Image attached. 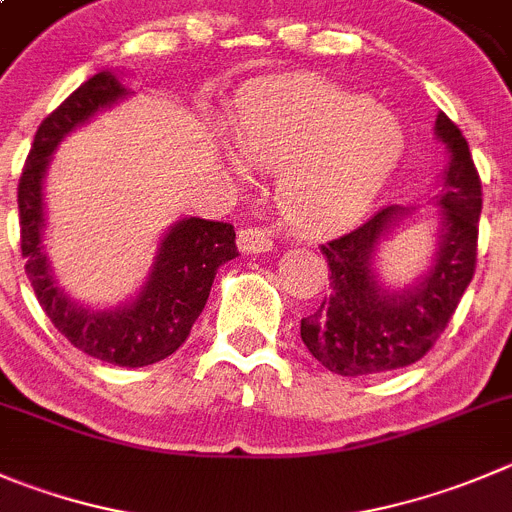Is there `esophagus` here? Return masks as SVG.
<instances>
[{
	"instance_id": "esophagus-1",
	"label": "esophagus",
	"mask_w": 512,
	"mask_h": 512,
	"mask_svg": "<svg viewBox=\"0 0 512 512\" xmlns=\"http://www.w3.org/2000/svg\"><path fill=\"white\" fill-rule=\"evenodd\" d=\"M237 247H240V252H245V255H260V252L272 250V240L265 229L245 227L237 234Z\"/></svg>"
}]
</instances>
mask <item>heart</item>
Segmentation results:
<instances>
[{"label":"heart","instance_id":"heart-1","mask_svg":"<svg viewBox=\"0 0 512 512\" xmlns=\"http://www.w3.org/2000/svg\"><path fill=\"white\" fill-rule=\"evenodd\" d=\"M222 159L237 184L250 166L275 174L293 227L328 232L358 219L389 184L407 136L386 105L315 78L262 80L234 98Z\"/></svg>","mask_w":512,"mask_h":512}]
</instances>
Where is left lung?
<instances>
[{
    "label": "left lung",
    "mask_w": 512,
    "mask_h": 512,
    "mask_svg": "<svg viewBox=\"0 0 512 512\" xmlns=\"http://www.w3.org/2000/svg\"><path fill=\"white\" fill-rule=\"evenodd\" d=\"M434 136L450 164L434 197V255L412 285L394 288L379 278L376 252L414 209L376 212L321 252L328 260V295L300 321V338L315 361L341 376H369L401 369L424 356L447 328L475 272L482 186L460 128L439 113Z\"/></svg>",
    "instance_id": "1"
}]
</instances>
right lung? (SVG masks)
<instances>
[{
	"mask_svg": "<svg viewBox=\"0 0 512 512\" xmlns=\"http://www.w3.org/2000/svg\"><path fill=\"white\" fill-rule=\"evenodd\" d=\"M131 90L113 70L85 80L65 103L40 123L27 164L19 176V234L25 272L37 300L57 331L75 348L113 366L141 369L176 351L189 338L204 310L217 270L237 257L234 227L199 217H181L166 229L154 265L136 295L111 308H90L57 285L45 237V176L52 154L65 138L98 113L108 111Z\"/></svg>",
	"mask_w": 512,
	"mask_h": 512,
	"instance_id": "right-lung-1",
	"label": "right lung"
}]
</instances>
